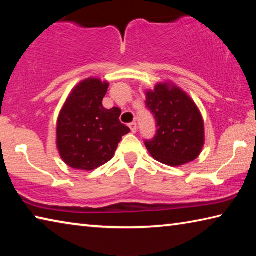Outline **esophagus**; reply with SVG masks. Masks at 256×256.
<instances>
[{"label":"esophagus","instance_id":"esophagus-1","mask_svg":"<svg viewBox=\"0 0 256 256\" xmlns=\"http://www.w3.org/2000/svg\"><path fill=\"white\" fill-rule=\"evenodd\" d=\"M128 126H130V128H131L132 133H136V131H138V125H136V122L130 123Z\"/></svg>","mask_w":256,"mask_h":256}]
</instances>
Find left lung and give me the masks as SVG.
<instances>
[{"mask_svg":"<svg viewBox=\"0 0 256 256\" xmlns=\"http://www.w3.org/2000/svg\"><path fill=\"white\" fill-rule=\"evenodd\" d=\"M157 133L144 144L157 162L172 167L193 162L204 146V122L196 102L170 81L146 92Z\"/></svg>","mask_w":256,"mask_h":256,"instance_id":"1","label":"left lung"}]
</instances>
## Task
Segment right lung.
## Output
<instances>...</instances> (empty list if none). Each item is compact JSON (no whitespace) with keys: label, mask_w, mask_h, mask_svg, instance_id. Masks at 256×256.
Here are the masks:
<instances>
[{"label":"right lung","mask_w":256,"mask_h":256,"mask_svg":"<svg viewBox=\"0 0 256 256\" xmlns=\"http://www.w3.org/2000/svg\"><path fill=\"white\" fill-rule=\"evenodd\" d=\"M110 84L88 78L76 84L60 112L56 146L60 158L74 170L90 172L112 158L130 128L120 122V110L102 106Z\"/></svg>","instance_id":"1"}]
</instances>
